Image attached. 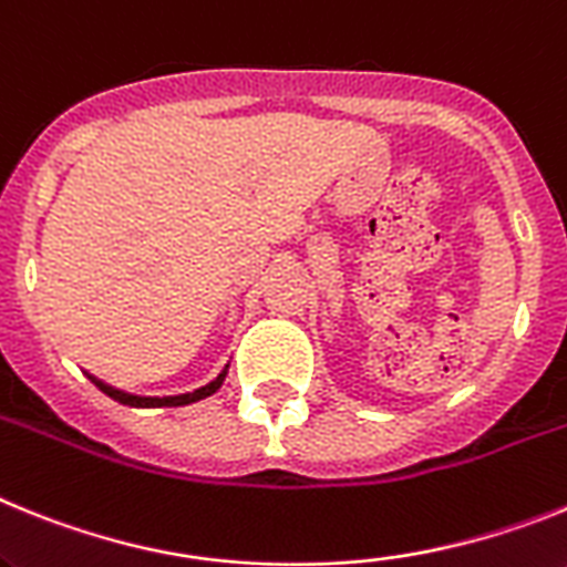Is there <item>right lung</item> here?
<instances>
[{
    "mask_svg": "<svg viewBox=\"0 0 567 567\" xmlns=\"http://www.w3.org/2000/svg\"><path fill=\"white\" fill-rule=\"evenodd\" d=\"M225 373H228V368H225L219 377L214 379V382H208L205 388H199V391H190V393H179V396H134V393H125V391H116V388L105 385V382H100V379H93V385L100 388L102 393H107L111 400L122 402V405H134V408H176V405H190V402L196 400H205V396H210V393L219 391V385L225 382Z\"/></svg>",
    "mask_w": 567,
    "mask_h": 567,
    "instance_id": "obj_1",
    "label": "right lung"
}]
</instances>
